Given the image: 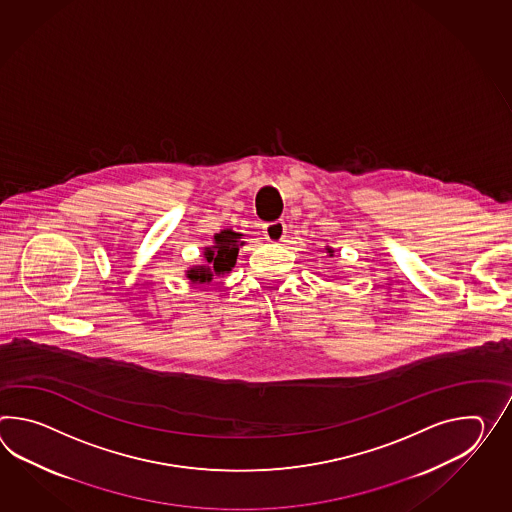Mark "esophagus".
Returning <instances> with one entry per match:
<instances>
[{"label": "esophagus", "mask_w": 512, "mask_h": 512, "mask_svg": "<svg viewBox=\"0 0 512 512\" xmlns=\"http://www.w3.org/2000/svg\"><path fill=\"white\" fill-rule=\"evenodd\" d=\"M262 233L266 240L270 242H281L286 237V224L283 220H275V222H268L262 226Z\"/></svg>", "instance_id": "obj_1"}]
</instances>
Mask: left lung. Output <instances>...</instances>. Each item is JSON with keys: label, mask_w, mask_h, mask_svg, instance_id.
<instances>
[{"label": "left lung", "mask_w": 512, "mask_h": 512, "mask_svg": "<svg viewBox=\"0 0 512 512\" xmlns=\"http://www.w3.org/2000/svg\"><path fill=\"white\" fill-rule=\"evenodd\" d=\"M325 250H327V255H329V257H334V248H330V246H325Z\"/></svg>", "instance_id": "1"}]
</instances>
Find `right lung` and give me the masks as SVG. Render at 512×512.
<instances>
[{
  "label": "right lung",
  "mask_w": 512,
  "mask_h": 512,
  "mask_svg": "<svg viewBox=\"0 0 512 512\" xmlns=\"http://www.w3.org/2000/svg\"><path fill=\"white\" fill-rule=\"evenodd\" d=\"M242 237V233L229 228L215 233L213 244L205 246L202 253L204 262L189 266L185 270V277L193 284L204 286L211 283L215 277L228 275L235 268L240 248L246 244Z\"/></svg>",
  "instance_id": "add662e5"
}]
</instances>
